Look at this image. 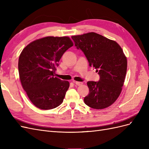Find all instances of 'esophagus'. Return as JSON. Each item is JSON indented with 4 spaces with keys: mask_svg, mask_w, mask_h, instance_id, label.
Segmentation results:
<instances>
[{
    "mask_svg": "<svg viewBox=\"0 0 149 149\" xmlns=\"http://www.w3.org/2000/svg\"><path fill=\"white\" fill-rule=\"evenodd\" d=\"M73 83H74L75 84L77 85V86H80V85H81V84H83L82 82H78V81H73Z\"/></svg>",
    "mask_w": 149,
    "mask_h": 149,
    "instance_id": "34e87169",
    "label": "esophagus"
}]
</instances>
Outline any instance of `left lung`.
I'll return each instance as SVG.
<instances>
[{"label": "left lung", "mask_w": 149, "mask_h": 149, "mask_svg": "<svg viewBox=\"0 0 149 149\" xmlns=\"http://www.w3.org/2000/svg\"><path fill=\"white\" fill-rule=\"evenodd\" d=\"M71 38L100 76L98 81L87 83L89 91L84 103L96 109L110 106L120 95L127 72V58L123 49L115 41L94 32Z\"/></svg>", "instance_id": "obj_1"}]
</instances>
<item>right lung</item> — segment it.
I'll list each match as a JSON object with an SVG mask.
<instances>
[{
  "instance_id": "1",
  "label": "right lung",
  "mask_w": 149,
  "mask_h": 149,
  "mask_svg": "<svg viewBox=\"0 0 149 149\" xmlns=\"http://www.w3.org/2000/svg\"><path fill=\"white\" fill-rule=\"evenodd\" d=\"M73 45L68 37H47L31 42L22 50L18 65L21 84L39 109H54L63 101L70 83L54 74L61 56Z\"/></svg>"
}]
</instances>
